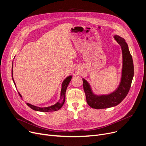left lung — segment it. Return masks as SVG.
<instances>
[{"mask_svg": "<svg viewBox=\"0 0 146 146\" xmlns=\"http://www.w3.org/2000/svg\"><path fill=\"white\" fill-rule=\"evenodd\" d=\"M114 38L121 46L122 52V77L117 89L109 95L96 96L92 93L87 81L83 79V89L86 95V102L91 108L94 109H105L117 106L126 97L131 85L134 76L132 56L124 38L118 35H115Z\"/></svg>", "mask_w": 146, "mask_h": 146, "instance_id": "obj_1", "label": "left lung"}]
</instances>
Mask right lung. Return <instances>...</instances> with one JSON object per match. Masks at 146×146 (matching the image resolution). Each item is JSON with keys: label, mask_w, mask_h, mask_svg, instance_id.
Returning a JSON list of instances; mask_svg holds the SVG:
<instances>
[{"label": "right lung", "mask_w": 146, "mask_h": 146, "mask_svg": "<svg viewBox=\"0 0 146 146\" xmlns=\"http://www.w3.org/2000/svg\"><path fill=\"white\" fill-rule=\"evenodd\" d=\"M12 75H13V65H12ZM13 78V76H12ZM72 79V76H68L67 77L63 82L62 83V88H61V96H60V101L56 104L55 105L48 106V107H44V108H40V107H38L33 105H31L28 103H27V105L29 107V108H31L33 110L37 111H40V112H52V111H56L58 110H60L61 107L63 106L64 102H65V98H66V91L67 89V88L68 85L69 83H70V80ZM13 81L14 82V84L15 86H16V85H15V81L13 80V78H12ZM19 96L22 98L21 95L18 92Z\"/></svg>", "instance_id": "right-lung-1"}]
</instances>
